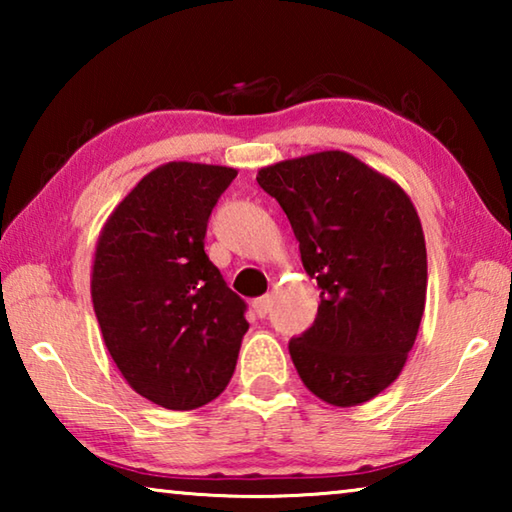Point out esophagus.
Masks as SVG:
<instances>
[{
  "label": "esophagus",
  "instance_id": "1",
  "mask_svg": "<svg viewBox=\"0 0 512 512\" xmlns=\"http://www.w3.org/2000/svg\"><path fill=\"white\" fill-rule=\"evenodd\" d=\"M271 296H262V298H257V300H253V309H255V314L259 316V318H264L266 314H268V309H271Z\"/></svg>",
  "mask_w": 512,
  "mask_h": 512
}]
</instances>
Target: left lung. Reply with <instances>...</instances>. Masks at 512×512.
<instances>
[{"mask_svg":"<svg viewBox=\"0 0 512 512\" xmlns=\"http://www.w3.org/2000/svg\"><path fill=\"white\" fill-rule=\"evenodd\" d=\"M320 287L318 316L289 352L311 393L357 406L400 377L427 300V246L409 194L345 151L259 169Z\"/></svg>","mask_w":512,"mask_h":512,"instance_id":"left-lung-1","label":"left lung"}]
</instances>
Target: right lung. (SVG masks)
I'll return each mask as SVG.
<instances>
[{"mask_svg": "<svg viewBox=\"0 0 512 512\" xmlns=\"http://www.w3.org/2000/svg\"><path fill=\"white\" fill-rule=\"evenodd\" d=\"M237 169L167 162L126 194L99 232L92 305L128 386L192 411L219 397L248 332L246 302L205 255L212 207Z\"/></svg>", "mask_w": 512, "mask_h": 512, "instance_id": "right-lung-1", "label": "right lung"}]
</instances>
